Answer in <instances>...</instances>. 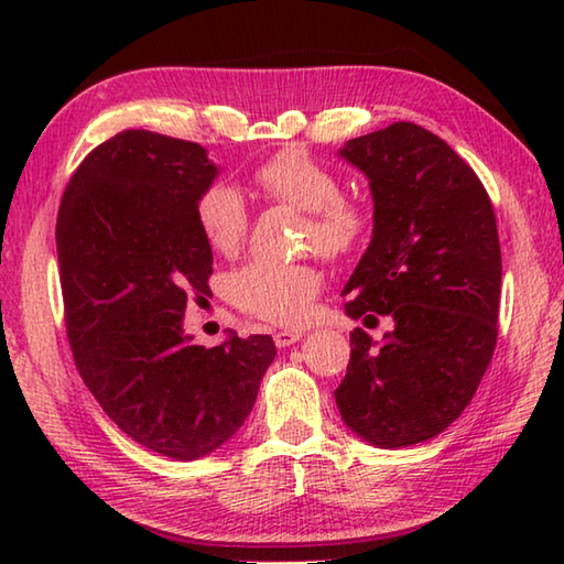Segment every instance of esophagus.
Wrapping results in <instances>:
<instances>
[{
	"label": "esophagus",
	"mask_w": 564,
	"mask_h": 564,
	"mask_svg": "<svg viewBox=\"0 0 564 564\" xmlns=\"http://www.w3.org/2000/svg\"><path fill=\"white\" fill-rule=\"evenodd\" d=\"M305 337V332H293V329H281V332H275L273 334V341H275V346H279V349H285V346H291V344H295V341H301Z\"/></svg>",
	"instance_id": "esophagus-1"
}]
</instances>
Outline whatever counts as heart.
Returning <instances> with one entry per match:
<instances>
[{
    "label": "heart",
    "instance_id": "1",
    "mask_svg": "<svg viewBox=\"0 0 564 564\" xmlns=\"http://www.w3.org/2000/svg\"><path fill=\"white\" fill-rule=\"evenodd\" d=\"M257 182L275 200L310 213L305 245L329 259H346L364 245L370 230L366 203L341 196V178L329 164L301 148L275 152L257 170ZM198 230L213 251L235 257L245 245L249 210L245 194L235 184L215 182L196 200ZM322 289V275L313 263L251 261L232 273V301L245 313L297 325L307 319Z\"/></svg>",
    "mask_w": 564,
    "mask_h": 564
}]
</instances>
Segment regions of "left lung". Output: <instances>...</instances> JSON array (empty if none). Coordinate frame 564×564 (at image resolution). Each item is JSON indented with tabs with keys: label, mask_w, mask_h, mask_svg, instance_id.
<instances>
[{
	"label": "left lung",
	"mask_w": 564,
	"mask_h": 564,
	"mask_svg": "<svg viewBox=\"0 0 564 564\" xmlns=\"http://www.w3.org/2000/svg\"><path fill=\"white\" fill-rule=\"evenodd\" d=\"M368 178L373 237L341 295L346 315L392 319L382 341L351 332L334 390L344 424L378 448L438 436L470 404L497 344L501 251L477 174L438 135L392 123L344 142Z\"/></svg>",
	"instance_id": "8db88e82"
}]
</instances>
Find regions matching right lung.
<instances>
[{
  "label": "right lung",
  "mask_w": 564,
  "mask_h": 564,
  "mask_svg": "<svg viewBox=\"0 0 564 564\" xmlns=\"http://www.w3.org/2000/svg\"><path fill=\"white\" fill-rule=\"evenodd\" d=\"M215 176L196 142L123 130L72 174L55 227L84 386L130 438L176 460H198L237 434L275 358L269 334H230L206 349L184 332L191 297L210 293L196 200Z\"/></svg>",
  "instance_id": "right-lung-1"
}]
</instances>
